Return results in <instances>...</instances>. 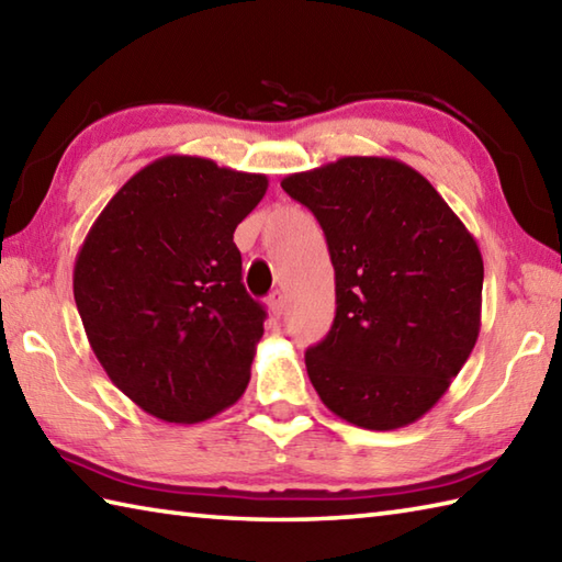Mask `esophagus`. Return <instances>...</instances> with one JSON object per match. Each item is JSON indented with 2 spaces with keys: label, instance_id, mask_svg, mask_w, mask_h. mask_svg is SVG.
<instances>
[{
  "label": "esophagus",
  "instance_id": "34e87169",
  "mask_svg": "<svg viewBox=\"0 0 562 562\" xmlns=\"http://www.w3.org/2000/svg\"><path fill=\"white\" fill-rule=\"evenodd\" d=\"M268 306H270L272 316H282V312H284V294H282L280 290H274V292L268 296Z\"/></svg>",
  "mask_w": 562,
  "mask_h": 562
}]
</instances>
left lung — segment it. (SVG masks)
<instances>
[{
    "instance_id": "8db88e82",
    "label": "left lung",
    "mask_w": 562,
    "mask_h": 562,
    "mask_svg": "<svg viewBox=\"0 0 562 562\" xmlns=\"http://www.w3.org/2000/svg\"><path fill=\"white\" fill-rule=\"evenodd\" d=\"M282 190L322 224L336 270V318L306 372L340 419L409 426L443 397L480 334L477 240L422 172L348 156L294 172Z\"/></svg>"
}]
</instances>
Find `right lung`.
Masks as SVG:
<instances>
[{
  "instance_id": "obj_1",
  "label": "right lung",
  "mask_w": 562,
  "mask_h": 562,
  "mask_svg": "<svg viewBox=\"0 0 562 562\" xmlns=\"http://www.w3.org/2000/svg\"><path fill=\"white\" fill-rule=\"evenodd\" d=\"M266 190V175L165 156L109 200L77 252L87 340L156 419H212L248 387L266 310L240 282L234 231Z\"/></svg>"
}]
</instances>
